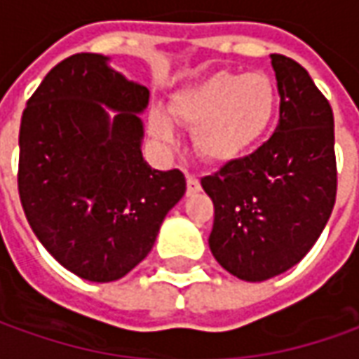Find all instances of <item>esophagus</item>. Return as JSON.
Masks as SVG:
<instances>
[{
	"label": "esophagus",
	"mask_w": 359,
	"mask_h": 359,
	"mask_svg": "<svg viewBox=\"0 0 359 359\" xmlns=\"http://www.w3.org/2000/svg\"><path fill=\"white\" fill-rule=\"evenodd\" d=\"M185 180H187V194H197L199 189H201V184H199V180H197V175L195 174H185Z\"/></svg>",
	"instance_id": "34e87169"
}]
</instances>
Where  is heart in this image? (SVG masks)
<instances>
[{"label":"heart","mask_w":359,"mask_h":359,"mask_svg":"<svg viewBox=\"0 0 359 359\" xmlns=\"http://www.w3.org/2000/svg\"><path fill=\"white\" fill-rule=\"evenodd\" d=\"M276 109V86L259 72L244 76L212 74L180 91L172 101V115L194 128L197 152L212 162L250 152L268 135ZM148 127L152 137L165 147L175 142L174 123L162 111L150 113Z\"/></svg>","instance_id":"heart-1"}]
</instances>
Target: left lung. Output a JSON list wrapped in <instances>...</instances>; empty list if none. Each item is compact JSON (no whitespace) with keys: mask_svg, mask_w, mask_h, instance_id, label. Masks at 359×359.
<instances>
[{"mask_svg":"<svg viewBox=\"0 0 359 359\" xmlns=\"http://www.w3.org/2000/svg\"><path fill=\"white\" fill-rule=\"evenodd\" d=\"M276 133L252 154L201 180L215 205L209 248L229 273L264 281L305 258L336 201L334 115L309 72L271 54Z\"/></svg>","mask_w":359,"mask_h":359,"instance_id":"obj_1","label":"left lung"}]
</instances>
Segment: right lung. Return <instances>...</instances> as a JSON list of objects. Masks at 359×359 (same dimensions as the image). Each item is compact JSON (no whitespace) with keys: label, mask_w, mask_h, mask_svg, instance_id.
Masks as SVG:
<instances>
[{"label":"right lung","mask_w":359,"mask_h":359,"mask_svg":"<svg viewBox=\"0 0 359 359\" xmlns=\"http://www.w3.org/2000/svg\"><path fill=\"white\" fill-rule=\"evenodd\" d=\"M148 97L107 56L81 52L56 64L27 101L17 174L25 217L52 258L81 279L127 276L185 194L180 170H152L142 158L138 113Z\"/></svg>","instance_id":"1"}]
</instances>
